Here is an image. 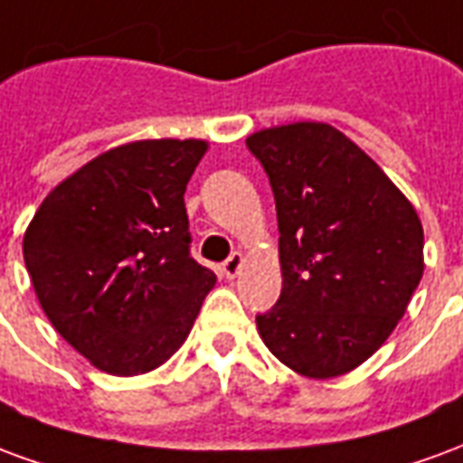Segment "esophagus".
<instances>
[{
    "label": "esophagus",
    "mask_w": 463,
    "mask_h": 463,
    "mask_svg": "<svg viewBox=\"0 0 463 463\" xmlns=\"http://www.w3.org/2000/svg\"><path fill=\"white\" fill-rule=\"evenodd\" d=\"M242 262H245V258H242V252H232L228 260L222 262V272H225V278H235L238 272H241Z\"/></svg>",
    "instance_id": "esophagus-1"
}]
</instances>
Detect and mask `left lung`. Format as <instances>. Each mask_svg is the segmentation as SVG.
Wrapping results in <instances>:
<instances>
[{
	"instance_id": "1",
	"label": "left lung",
	"mask_w": 463,
	"mask_h": 463,
	"mask_svg": "<svg viewBox=\"0 0 463 463\" xmlns=\"http://www.w3.org/2000/svg\"><path fill=\"white\" fill-rule=\"evenodd\" d=\"M245 143L270 178L280 231V300L258 315V332L300 377H342L404 317L424 275L421 221L330 123L270 126Z\"/></svg>"
}]
</instances>
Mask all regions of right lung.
<instances>
[{"mask_svg":"<svg viewBox=\"0 0 463 463\" xmlns=\"http://www.w3.org/2000/svg\"><path fill=\"white\" fill-rule=\"evenodd\" d=\"M201 138L109 148L46 195L26 225L36 300L96 369L136 377L181 349L215 272L193 260L183 193Z\"/></svg>","mask_w":463,"mask_h":463,"instance_id":"add662e5","label":"right lung"}]
</instances>
